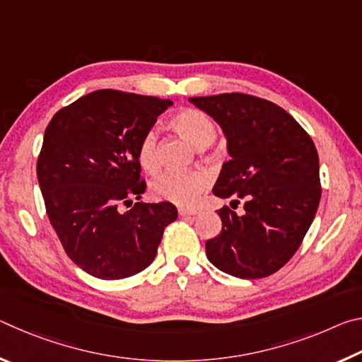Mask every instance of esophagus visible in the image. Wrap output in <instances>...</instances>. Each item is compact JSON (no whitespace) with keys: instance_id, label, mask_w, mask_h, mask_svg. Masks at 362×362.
<instances>
[{"instance_id":"34e87169","label":"esophagus","mask_w":362,"mask_h":362,"mask_svg":"<svg viewBox=\"0 0 362 362\" xmlns=\"http://www.w3.org/2000/svg\"><path fill=\"white\" fill-rule=\"evenodd\" d=\"M179 214L182 217H193V216H196V214H199V211L198 209H188V207H180Z\"/></svg>"}]
</instances>
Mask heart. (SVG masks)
<instances>
[{"label": "heart", "mask_w": 362, "mask_h": 362, "mask_svg": "<svg viewBox=\"0 0 362 362\" xmlns=\"http://www.w3.org/2000/svg\"><path fill=\"white\" fill-rule=\"evenodd\" d=\"M173 129L185 137L196 148L203 150L216 139V126L206 113L196 108H183L170 118ZM139 163L146 173L158 169V136L155 131H148L139 144ZM211 185V179L206 173H164L158 175L151 183V193L155 198L169 201L180 206H192L199 199Z\"/></svg>", "instance_id": "1"}]
</instances>
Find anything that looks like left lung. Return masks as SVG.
Returning <instances> with one entry per match:
<instances>
[{
  "label": "left lung",
  "instance_id": "left-lung-1",
  "mask_svg": "<svg viewBox=\"0 0 362 362\" xmlns=\"http://www.w3.org/2000/svg\"><path fill=\"white\" fill-rule=\"evenodd\" d=\"M222 127L230 159L212 192L246 199L244 214L218 211L222 231L206 241L220 272L265 278L297 252L321 199L320 158L313 140L292 116L259 97L231 93L188 99Z\"/></svg>",
  "mask_w": 362,
  "mask_h": 362
}]
</instances>
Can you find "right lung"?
Masks as SVG:
<instances>
[{
	"instance_id": "right-lung-1",
	"label": "right lung",
	"mask_w": 362,
	"mask_h": 362,
	"mask_svg": "<svg viewBox=\"0 0 362 362\" xmlns=\"http://www.w3.org/2000/svg\"><path fill=\"white\" fill-rule=\"evenodd\" d=\"M173 105L100 89L52 116L36 164L47 217L73 263L99 279L134 276L155 260L174 204L140 199L139 144Z\"/></svg>"
}]
</instances>
